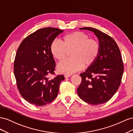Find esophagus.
<instances>
[{"mask_svg": "<svg viewBox=\"0 0 133 133\" xmlns=\"http://www.w3.org/2000/svg\"><path fill=\"white\" fill-rule=\"evenodd\" d=\"M72 75V74H64V77L65 78H67V77H70Z\"/></svg>", "mask_w": 133, "mask_h": 133, "instance_id": "34e87169", "label": "esophagus"}]
</instances>
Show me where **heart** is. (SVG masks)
Segmentation results:
<instances>
[{"mask_svg": "<svg viewBox=\"0 0 133 133\" xmlns=\"http://www.w3.org/2000/svg\"><path fill=\"white\" fill-rule=\"evenodd\" d=\"M61 42L55 39L50 45L52 56L59 61L64 60L71 52L70 58L58 64V70L71 74L85 66H89L96 61L100 50L98 41L90 38L82 32H75L64 36Z\"/></svg>", "mask_w": 133, "mask_h": 133, "instance_id": "b5f03b06", "label": "heart"}]
</instances>
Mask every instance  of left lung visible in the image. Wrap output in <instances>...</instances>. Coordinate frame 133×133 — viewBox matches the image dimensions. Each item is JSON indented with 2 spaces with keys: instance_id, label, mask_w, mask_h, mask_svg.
<instances>
[{
  "instance_id": "obj_1",
  "label": "left lung",
  "mask_w": 133,
  "mask_h": 133,
  "mask_svg": "<svg viewBox=\"0 0 133 133\" xmlns=\"http://www.w3.org/2000/svg\"><path fill=\"white\" fill-rule=\"evenodd\" d=\"M80 29L93 32L99 41L100 50L96 61L81 74L82 81L77 89L78 96L91 105L105 103L114 95L124 72L121 53L113 38L97 29Z\"/></svg>"
}]
</instances>
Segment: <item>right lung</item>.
Returning a JSON list of instances; mask_svg holds the SVG:
<instances>
[{"label":"right lung","instance_id":"right-lung-1","mask_svg":"<svg viewBox=\"0 0 133 133\" xmlns=\"http://www.w3.org/2000/svg\"><path fill=\"white\" fill-rule=\"evenodd\" d=\"M63 32L56 28L37 30L22 42L14 62V74L22 96L38 107L47 105L57 96L60 83L64 77L54 74L55 61L50 51L51 43Z\"/></svg>","mask_w":133,"mask_h":133}]
</instances>
